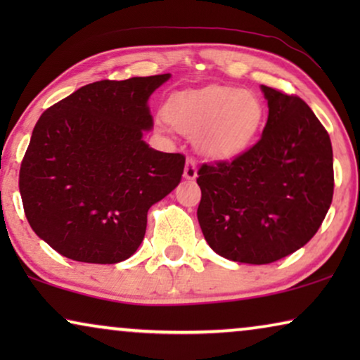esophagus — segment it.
<instances>
[{
  "instance_id": "obj_1",
  "label": "esophagus",
  "mask_w": 360,
  "mask_h": 360,
  "mask_svg": "<svg viewBox=\"0 0 360 360\" xmlns=\"http://www.w3.org/2000/svg\"><path fill=\"white\" fill-rule=\"evenodd\" d=\"M196 175H198V169H196V162L193 159L186 160L185 170H184V176L186 180H195Z\"/></svg>"
}]
</instances>
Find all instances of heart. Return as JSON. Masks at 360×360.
Instances as JSON below:
<instances>
[{
    "mask_svg": "<svg viewBox=\"0 0 360 360\" xmlns=\"http://www.w3.org/2000/svg\"><path fill=\"white\" fill-rule=\"evenodd\" d=\"M164 117L174 129L195 136L210 159L228 160L248 150L264 122V106L254 93L233 86H208L169 98Z\"/></svg>",
    "mask_w": 360,
    "mask_h": 360,
    "instance_id": "heart-1",
    "label": "heart"
}]
</instances>
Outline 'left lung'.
Segmentation results:
<instances>
[{"instance_id": "1", "label": "left lung", "mask_w": 360, "mask_h": 360, "mask_svg": "<svg viewBox=\"0 0 360 360\" xmlns=\"http://www.w3.org/2000/svg\"><path fill=\"white\" fill-rule=\"evenodd\" d=\"M262 137L233 162L201 165L196 211L210 248L243 264H272L316 234L333 201L329 134L307 103L260 85Z\"/></svg>"}]
</instances>
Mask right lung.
<instances>
[{
  "label": "right lung",
  "mask_w": 360,
  "mask_h": 360,
  "mask_svg": "<svg viewBox=\"0 0 360 360\" xmlns=\"http://www.w3.org/2000/svg\"><path fill=\"white\" fill-rule=\"evenodd\" d=\"M170 73L101 80L49 108L34 126L19 172L34 233L63 257L86 264L129 259L147 211L184 174L185 157L149 147V98Z\"/></svg>",
  "instance_id": "1"
}]
</instances>
